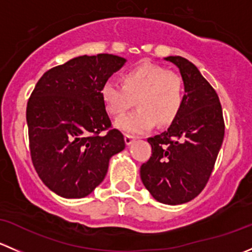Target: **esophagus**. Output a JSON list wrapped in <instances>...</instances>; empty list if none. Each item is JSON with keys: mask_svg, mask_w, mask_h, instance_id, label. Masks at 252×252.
Instances as JSON below:
<instances>
[{"mask_svg": "<svg viewBox=\"0 0 252 252\" xmlns=\"http://www.w3.org/2000/svg\"><path fill=\"white\" fill-rule=\"evenodd\" d=\"M135 140V136L133 135H129V134H126V136H124V141H126V145H130L133 144V141Z\"/></svg>", "mask_w": 252, "mask_h": 252, "instance_id": "34e87169", "label": "esophagus"}]
</instances>
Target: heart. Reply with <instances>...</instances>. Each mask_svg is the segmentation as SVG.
Wrapping results in <instances>:
<instances>
[{"label":"heart","mask_w":252,"mask_h":252,"mask_svg":"<svg viewBox=\"0 0 252 252\" xmlns=\"http://www.w3.org/2000/svg\"><path fill=\"white\" fill-rule=\"evenodd\" d=\"M184 80L173 70L158 64L145 63L124 73L122 85L106 81L101 98L106 111L113 117L126 113L135 100L138 110L117 122L119 129L140 134L158 124L166 126L179 116L184 105Z\"/></svg>","instance_id":"1"}]
</instances>
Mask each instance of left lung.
Listing matches in <instances>:
<instances>
[{
	"instance_id": "left-lung-1",
	"label": "left lung",
	"mask_w": 252,
	"mask_h": 252,
	"mask_svg": "<svg viewBox=\"0 0 252 252\" xmlns=\"http://www.w3.org/2000/svg\"><path fill=\"white\" fill-rule=\"evenodd\" d=\"M166 61L179 68L184 105L166 131L147 139L152 154L141 164L140 177L155 200L180 205L207 184L224 138V119L217 93L199 69L180 56Z\"/></svg>"
}]
</instances>
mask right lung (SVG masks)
<instances>
[{
  "mask_svg": "<svg viewBox=\"0 0 252 252\" xmlns=\"http://www.w3.org/2000/svg\"><path fill=\"white\" fill-rule=\"evenodd\" d=\"M126 63L119 56H79L48 69L27 106L29 149L40 179L65 199L88 196L126 147L112 128L101 88Z\"/></svg>",
  "mask_w": 252,
  "mask_h": 252,
  "instance_id": "right-lung-1",
  "label": "right lung"
}]
</instances>
